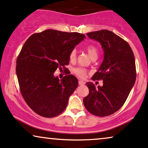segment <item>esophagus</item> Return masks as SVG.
<instances>
[{"mask_svg": "<svg viewBox=\"0 0 148 148\" xmlns=\"http://www.w3.org/2000/svg\"><path fill=\"white\" fill-rule=\"evenodd\" d=\"M78 84H79L80 85H84L85 84V83L83 80H78Z\"/></svg>", "mask_w": 148, "mask_h": 148, "instance_id": "esophagus-1", "label": "esophagus"}]
</instances>
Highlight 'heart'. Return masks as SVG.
<instances>
[{
    "label": "heart",
    "instance_id": "heart-1",
    "mask_svg": "<svg viewBox=\"0 0 148 148\" xmlns=\"http://www.w3.org/2000/svg\"><path fill=\"white\" fill-rule=\"evenodd\" d=\"M85 50L87 52L88 55H89V57H90L91 59L94 57H97V56H98V49H97L96 46H94L93 45H87L85 47ZM69 58H70V60L71 61H75L76 58V50H73L71 51L70 56H69ZM73 72L79 78H84L86 77V76H87V71L86 70L85 68H76L73 70Z\"/></svg>",
    "mask_w": 148,
    "mask_h": 148
}]
</instances>
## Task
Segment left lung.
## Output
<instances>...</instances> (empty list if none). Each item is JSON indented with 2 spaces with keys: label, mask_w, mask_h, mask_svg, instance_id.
<instances>
[{
  "label": "left lung",
  "mask_w": 148,
  "mask_h": 148,
  "mask_svg": "<svg viewBox=\"0 0 148 148\" xmlns=\"http://www.w3.org/2000/svg\"><path fill=\"white\" fill-rule=\"evenodd\" d=\"M87 35L100 43L104 60L91 79L102 80L103 86L96 87L91 82L86 85L89 93L83 99L89 113L105 117L115 113L124 105L136 80L133 52L126 42L108 30L93 31Z\"/></svg>",
  "instance_id": "8db88e82"
}]
</instances>
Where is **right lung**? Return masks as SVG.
<instances>
[{"label":"right lung","mask_w":148,"mask_h":148,"mask_svg":"<svg viewBox=\"0 0 148 148\" xmlns=\"http://www.w3.org/2000/svg\"><path fill=\"white\" fill-rule=\"evenodd\" d=\"M85 38L79 33L47 29L24 43L17 58L16 74L22 96L35 113L53 117L65 109L78 79L69 74L59 80L54 73L65 68L71 51Z\"/></svg>","instance_id":"1"}]
</instances>
